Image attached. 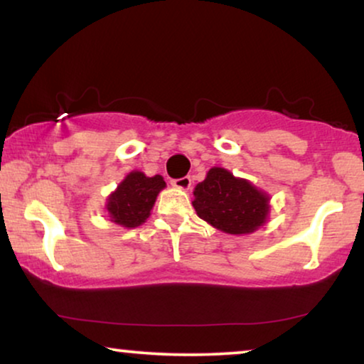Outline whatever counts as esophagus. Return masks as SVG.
<instances>
[{
  "label": "esophagus",
  "mask_w": 364,
  "mask_h": 364,
  "mask_svg": "<svg viewBox=\"0 0 364 364\" xmlns=\"http://www.w3.org/2000/svg\"><path fill=\"white\" fill-rule=\"evenodd\" d=\"M172 186L177 187V188H182V191H188V188H191V186H192V178L188 176L181 177V178H173Z\"/></svg>",
  "instance_id": "1"
}]
</instances>
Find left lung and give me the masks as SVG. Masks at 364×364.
Instances as JSON below:
<instances>
[{
	"instance_id": "8db88e82",
	"label": "left lung",
	"mask_w": 364,
	"mask_h": 364,
	"mask_svg": "<svg viewBox=\"0 0 364 364\" xmlns=\"http://www.w3.org/2000/svg\"><path fill=\"white\" fill-rule=\"evenodd\" d=\"M197 215L218 230L243 235L265 223L268 197L250 182L213 167L193 191Z\"/></svg>"
}]
</instances>
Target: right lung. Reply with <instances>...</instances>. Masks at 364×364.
Returning <instances> with one entry per match:
<instances>
[{
	"label": "right lung",
	"mask_w": 364,
	"mask_h": 364,
	"mask_svg": "<svg viewBox=\"0 0 364 364\" xmlns=\"http://www.w3.org/2000/svg\"><path fill=\"white\" fill-rule=\"evenodd\" d=\"M164 187L166 182L161 176L146 177L142 172H131L109 197L107 212L111 220L129 228L139 227L151 215L157 193Z\"/></svg>",
	"instance_id": "right-lung-1"
}]
</instances>
